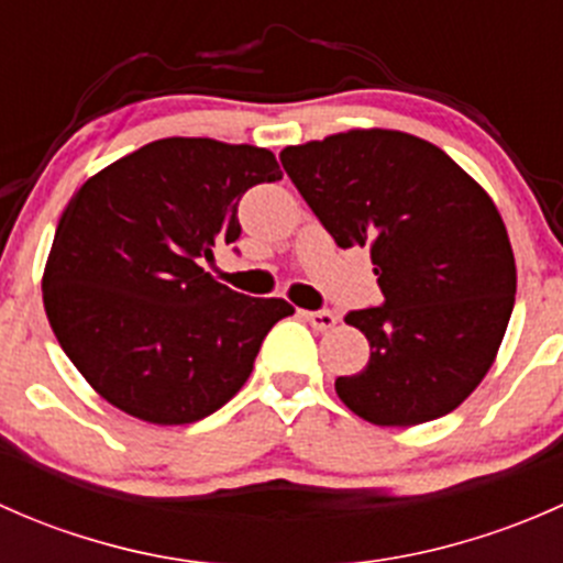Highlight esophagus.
<instances>
[{
    "label": "esophagus",
    "mask_w": 563,
    "mask_h": 563,
    "mask_svg": "<svg viewBox=\"0 0 563 563\" xmlns=\"http://www.w3.org/2000/svg\"><path fill=\"white\" fill-rule=\"evenodd\" d=\"M302 316L310 327L318 329V332H323V329H332L334 323H338V316H334L332 310H310V313H302Z\"/></svg>",
    "instance_id": "obj_1"
}]
</instances>
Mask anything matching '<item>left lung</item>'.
I'll return each mask as SVG.
<instances>
[{
    "mask_svg": "<svg viewBox=\"0 0 563 563\" xmlns=\"http://www.w3.org/2000/svg\"><path fill=\"white\" fill-rule=\"evenodd\" d=\"M280 163L338 247H371L384 302L351 310L365 371L334 382L373 424L455 411L490 371L515 308V255L496 203L444 150L397 130L286 146Z\"/></svg>",
    "mask_w": 563,
    "mask_h": 563,
    "instance_id": "obj_1",
    "label": "left lung"
}]
</instances>
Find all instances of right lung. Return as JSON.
<instances>
[{
  "mask_svg": "<svg viewBox=\"0 0 563 563\" xmlns=\"http://www.w3.org/2000/svg\"><path fill=\"white\" fill-rule=\"evenodd\" d=\"M280 176L269 150L163 139L70 198L45 264V316L111 406L187 424L245 387L266 332L294 308L231 291L201 258L240 240L242 196Z\"/></svg>",
  "mask_w": 563,
  "mask_h": 563,
  "instance_id": "right-lung-1",
  "label": "right lung"
}]
</instances>
